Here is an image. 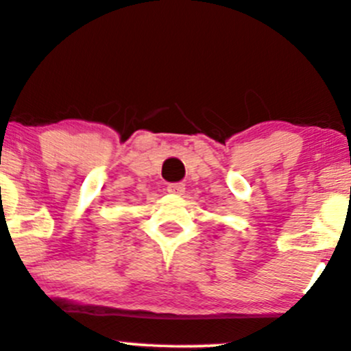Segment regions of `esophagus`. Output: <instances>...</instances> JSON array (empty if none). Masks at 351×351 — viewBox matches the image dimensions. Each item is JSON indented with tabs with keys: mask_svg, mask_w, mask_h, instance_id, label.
I'll return each instance as SVG.
<instances>
[{
	"mask_svg": "<svg viewBox=\"0 0 351 351\" xmlns=\"http://www.w3.org/2000/svg\"><path fill=\"white\" fill-rule=\"evenodd\" d=\"M168 193L170 195H183L184 193V184L183 183H171L168 184Z\"/></svg>",
	"mask_w": 351,
	"mask_h": 351,
	"instance_id": "34e87169",
	"label": "esophagus"
}]
</instances>
